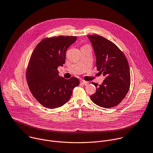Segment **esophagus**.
<instances>
[{
    "label": "esophagus",
    "instance_id": "esophagus-1",
    "mask_svg": "<svg viewBox=\"0 0 153 153\" xmlns=\"http://www.w3.org/2000/svg\"><path fill=\"white\" fill-rule=\"evenodd\" d=\"M80 82H81L82 84L84 85H86L88 84V82H87V81H85L82 80V79H81V80L80 81Z\"/></svg>",
    "mask_w": 153,
    "mask_h": 153
}]
</instances>
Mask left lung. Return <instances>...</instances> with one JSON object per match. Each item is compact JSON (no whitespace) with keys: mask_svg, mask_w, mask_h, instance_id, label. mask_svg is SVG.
<instances>
[{"mask_svg":"<svg viewBox=\"0 0 153 153\" xmlns=\"http://www.w3.org/2000/svg\"><path fill=\"white\" fill-rule=\"evenodd\" d=\"M96 56L97 70L105 79L90 98L104 108L118 105L126 96L130 85V72L124 54L113 43L98 35L87 36Z\"/></svg>","mask_w":153,"mask_h":153,"instance_id":"1","label":"left lung"}]
</instances>
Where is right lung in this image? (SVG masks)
<instances>
[{"instance_id":"add662e5","label":"right lung","mask_w":153,"mask_h":153,"mask_svg":"<svg viewBox=\"0 0 153 153\" xmlns=\"http://www.w3.org/2000/svg\"><path fill=\"white\" fill-rule=\"evenodd\" d=\"M76 40L74 36H58L40 42L30 56L26 72L29 89L44 107L55 108L70 100L74 88L79 84L75 77L66 79L58 75L63 66L68 48Z\"/></svg>"}]
</instances>
